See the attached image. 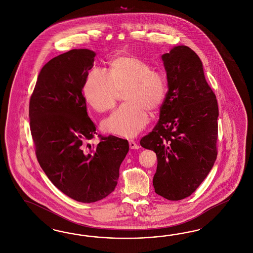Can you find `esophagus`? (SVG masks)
<instances>
[{
  "instance_id": "obj_1",
  "label": "esophagus",
  "mask_w": 253,
  "mask_h": 253,
  "mask_svg": "<svg viewBox=\"0 0 253 253\" xmlns=\"http://www.w3.org/2000/svg\"><path fill=\"white\" fill-rule=\"evenodd\" d=\"M129 145H130V149H138L140 146H138L137 144H136V142L134 141V140H132V139H130L129 140Z\"/></svg>"
}]
</instances>
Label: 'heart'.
Instances as JSON below:
<instances>
[{
    "label": "heart",
    "instance_id": "obj_1",
    "mask_svg": "<svg viewBox=\"0 0 253 253\" xmlns=\"http://www.w3.org/2000/svg\"><path fill=\"white\" fill-rule=\"evenodd\" d=\"M85 100L98 112L112 109L123 92L125 103L103 122V129L125 137L135 136L149 121L148 111L160 109L167 92L165 76L143 59L119 54L109 62L107 73L92 69L86 77Z\"/></svg>",
    "mask_w": 253,
    "mask_h": 253
}]
</instances>
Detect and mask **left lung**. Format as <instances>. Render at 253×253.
I'll use <instances>...</instances> for the list:
<instances>
[{
	"label": "left lung",
	"mask_w": 253,
	"mask_h": 253,
	"mask_svg": "<svg viewBox=\"0 0 253 253\" xmlns=\"http://www.w3.org/2000/svg\"><path fill=\"white\" fill-rule=\"evenodd\" d=\"M161 57L168 92L159 122L140 145L157 155L155 192L180 200L196 191L214 164L219 109L202 62L193 50L175 46Z\"/></svg>",
	"instance_id": "1"
}]
</instances>
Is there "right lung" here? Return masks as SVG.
I'll use <instances>...</instances> for the list:
<instances>
[{"label":"right lung","instance_id":"add662e5","mask_svg":"<svg viewBox=\"0 0 253 253\" xmlns=\"http://www.w3.org/2000/svg\"><path fill=\"white\" fill-rule=\"evenodd\" d=\"M95 53L73 49L42 69L30 101V125L39 164L49 180L83 203L114 191L119 170L129 151L127 140L96 132L83 93ZM97 135L100 142H87Z\"/></svg>","mask_w":253,"mask_h":253}]
</instances>
